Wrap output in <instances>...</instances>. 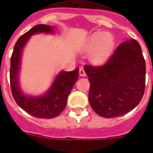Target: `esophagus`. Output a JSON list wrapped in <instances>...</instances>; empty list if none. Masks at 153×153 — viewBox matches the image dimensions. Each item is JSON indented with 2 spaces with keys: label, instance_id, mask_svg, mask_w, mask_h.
<instances>
[{
  "label": "esophagus",
  "instance_id": "esophagus-1",
  "mask_svg": "<svg viewBox=\"0 0 153 153\" xmlns=\"http://www.w3.org/2000/svg\"><path fill=\"white\" fill-rule=\"evenodd\" d=\"M79 75H80V76H86L85 71H84V69H83V68H82V67L80 68Z\"/></svg>",
  "mask_w": 153,
  "mask_h": 153
}]
</instances>
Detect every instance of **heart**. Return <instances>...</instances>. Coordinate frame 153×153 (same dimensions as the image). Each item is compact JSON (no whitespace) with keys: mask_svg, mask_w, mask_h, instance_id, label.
<instances>
[{"mask_svg":"<svg viewBox=\"0 0 153 153\" xmlns=\"http://www.w3.org/2000/svg\"><path fill=\"white\" fill-rule=\"evenodd\" d=\"M115 46L114 36L107 32H95L87 39L82 50L90 53V61L94 65L104 64L111 56Z\"/></svg>","mask_w":153,"mask_h":153,"instance_id":"1","label":"heart"}]
</instances>
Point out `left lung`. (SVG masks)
<instances>
[{"label": "left lung", "instance_id": "obj_1", "mask_svg": "<svg viewBox=\"0 0 153 153\" xmlns=\"http://www.w3.org/2000/svg\"><path fill=\"white\" fill-rule=\"evenodd\" d=\"M84 71L90 82L88 101L99 116L120 117L132 111L141 100L146 63L137 41L123 42L104 65H85Z\"/></svg>", "mask_w": 153, "mask_h": 153}]
</instances>
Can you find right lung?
Listing matches in <instances>:
<instances>
[{
    "mask_svg": "<svg viewBox=\"0 0 153 153\" xmlns=\"http://www.w3.org/2000/svg\"><path fill=\"white\" fill-rule=\"evenodd\" d=\"M54 27L37 25L17 41L11 57L10 84L16 103L27 113L38 118L50 119L61 113L66 106L69 94L78 79L79 68L72 71H61L56 76L51 87L45 94L39 96L26 95L20 88L19 74L20 71L21 57L25 46L30 36L37 33L53 34Z\"/></svg>",
    "mask_w": 153,
    "mask_h": 153,
    "instance_id": "right-lung-1",
    "label": "right lung"
}]
</instances>
